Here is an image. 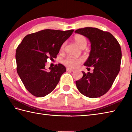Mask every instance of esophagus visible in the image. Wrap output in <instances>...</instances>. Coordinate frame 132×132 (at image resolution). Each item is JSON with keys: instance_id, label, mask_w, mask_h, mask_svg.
<instances>
[{"instance_id": "34e87169", "label": "esophagus", "mask_w": 132, "mask_h": 132, "mask_svg": "<svg viewBox=\"0 0 132 132\" xmlns=\"http://www.w3.org/2000/svg\"><path fill=\"white\" fill-rule=\"evenodd\" d=\"M66 70L68 71H73L74 70H73V69H70V68H67Z\"/></svg>"}]
</instances>
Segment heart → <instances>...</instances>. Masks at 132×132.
<instances>
[{"label":"heart","instance_id":"1","mask_svg":"<svg viewBox=\"0 0 132 132\" xmlns=\"http://www.w3.org/2000/svg\"><path fill=\"white\" fill-rule=\"evenodd\" d=\"M74 39L75 43L80 48L84 49L86 47L87 44V40L86 38L84 36L81 35H77L74 36ZM64 46V44H63L61 46V50L63 49ZM83 60L82 58H75L71 57V56H68L66 58H64L62 62V63L64 65L67 66L69 68H75L78 66V64H79Z\"/></svg>","mask_w":132,"mask_h":132}]
</instances>
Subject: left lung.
Here are the masks:
<instances>
[{"instance_id": "8db88e82", "label": "left lung", "mask_w": 132, "mask_h": 132, "mask_svg": "<svg viewBox=\"0 0 132 132\" xmlns=\"http://www.w3.org/2000/svg\"><path fill=\"white\" fill-rule=\"evenodd\" d=\"M75 32L85 36L90 41L91 51L84 65L87 69L94 68L92 73L82 71L83 77L75 82L77 87L87 97L102 96L111 88L120 71L121 47L111 33L96 28L86 27Z\"/></svg>"}]
</instances>
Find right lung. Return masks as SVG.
Segmentation results:
<instances>
[{
	"mask_svg": "<svg viewBox=\"0 0 132 132\" xmlns=\"http://www.w3.org/2000/svg\"><path fill=\"white\" fill-rule=\"evenodd\" d=\"M74 30L44 29L28 35L16 52L17 72L25 87L36 97H44L54 90L61 75L66 71L58 63L50 70L45 69L47 59L57 57L62 45Z\"/></svg>",
	"mask_w": 132,
	"mask_h": 132,
	"instance_id": "1",
	"label": "right lung"
}]
</instances>
